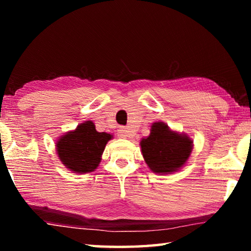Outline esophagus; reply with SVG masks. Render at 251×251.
Instances as JSON below:
<instances>
[{
	"instance_id": "esophagus-1",
	"label": "esophagus",
	"mask_w": 251,
	"mask_h": 251,
	"mask_svg": "<svg viewBox=\"0 0 251 251\" xmlns=\"http://www.w3.org/2000/svg\"><path fill=\"white\" fill-rule=\"evenodd\" d=\"M117 135L120 138H128V137H130V131H129V129L125 128V127H122V128L118 129Z\"/></svg>"
}]
</instances>
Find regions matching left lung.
<instances>
[{
	"mask_svg": "<svg viewBox=\"0 0 251 251\" xmlns=\"http://www.w3.org/2000/svg\"><path fill=\"white\" fill-rule=\"evenodd\" d=\"M146 164L154 173L171 174L184 165L193 150L188 136L178 134L164 123H154L151 135L141 142Z\"/></svg>",
	"mask_w": 251,
	"mask_h": 251,
	"instance_id": "left-lung-1",
	"label": "left lung"
}]
</instances>
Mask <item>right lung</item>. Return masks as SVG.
I'll use <instances>...</instances> for the list:
<instances>
[{
	"label": "right lung",
	"instance_id": "add662e5",
	"mask_svg": "<svg viewBox=\"0 0 251 251\" xmlns=\"http://www.w3.org/2000/svg\"><path fill=\"white\" fill-rule=\"evenodd\" d=\"M112 138L107 133H99L87 121L58 139L56 150L59 159L74 173H91L100 161L106 144Z\"/></svg>",
	"mask_w": 251,
	"mask_h": 251
}]
</instances>
